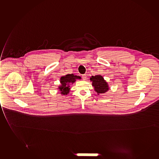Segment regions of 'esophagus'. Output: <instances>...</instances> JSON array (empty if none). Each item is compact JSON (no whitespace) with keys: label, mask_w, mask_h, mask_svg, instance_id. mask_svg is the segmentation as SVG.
Listing matches in <instances>:
<instances>
[{"label":"esophagus","mask_w":159,"mask_h":159,"mask_svg":"<svg viewBox=\"0 0 159 159\" xmlns=\"http://www.w3.org/2000/svg\"><path fill=\"white\" fill-rule=\"evenodd\" d=\"M82 78H83V79L84 80H85L86 79V75H83V76H82Z\"/></svg>","instance_id":"esophagus-1"}]
</instances>
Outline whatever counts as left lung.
<instances>
[{
	"label": "left lung",
	"instance_id": "left-lung-1",
	"mask_svg": "<svg viewBox=\"0 0 159 159\" xmlns=\"http://www.w3.org/2000/svg\"><path fill=\"white\" fill-rule=\"evenodd\" d=\"M90 80L92 82V85L94 88L95 92H97L98 95L106 93L110 89L108 83L101 75L92 76Z\"/></svg>",
	"mask_w": 159,
	"mask_h": 159
}]
</instances>
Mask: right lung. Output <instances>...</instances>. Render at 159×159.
<instances>
[{"mask_svg": "<svg viewBox=\"0 0 159 159\" xmlns=\"http://www.w3.org/2000/svg\"><path fill=\"white\" fill-rule=\"evenodd\" d=\"M80 76L75 75L74 74H68L60 78L61 85L58 86V91L62 95H67L70 91V85H72L76 81L77 79H81Z\"/></svg>", "mask_w": 159, "mask_h": 159, "instance_id": "obj_1", "label": "right lung"}]
</instances>
